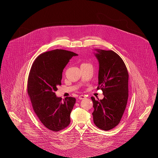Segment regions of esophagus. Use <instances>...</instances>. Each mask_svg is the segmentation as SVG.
Returning a JSON list of instances; mask_svg holds the SVG:
<instances>
[{
	"label": "esophagus",
	"mask_w": 158,
	"mask_h": 158,
	"mask_svg": "<svg viewBox=\"0 0 158 158\" xmlns=\"http://www.w3.org/2000/svg\"><path fill=\"white\" fill-rule=\"evenodd\" d=\"M85 98H86V97L84 96V95H80V96L79 97V99H81V100L84 99H85Z\"/></svg>",
	"instance_id": "34e87169"
}]
</instances>
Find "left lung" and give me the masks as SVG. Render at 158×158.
Listing matches in <instances>:
<instances>
[{"mask_svg":"<svg viewBox=\"0 0 158 158\" xmlns=\"http://www.w3.org/2000/svg\"><path fill=\"white\" fill-rule=\"evenodd\" d=\"M99 62L98 86L104 97H92L93 119L99 128L108 131L117 126L125 111L128 97V73L120 57L112 50L96 49Z\"/></svg>","mask_w":158,"mask_h":158,"instance_id":"1","label":"left lung"}]
</instances>
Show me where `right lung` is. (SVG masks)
<instances>
[{
  "instance_id": "right-lung-1",
  "label": "right lung",
  "mask_w": 158,
  "mask_h": 158,
  "mask_svg": "<svg viewBox=\"0 0 158 158\" xmlns=\"http://www.w3.org/2000/svg\"><path fill=\"white\" fill-rule=\"evenodd\" d=\"M77 54L64 50H53L38 56L31 68L27 92L38 119L48 129L58 131L68 127L76 98L62 101L55 92L61 85L62 73L69 60Z\"/></svg>"
}]
</instances>
